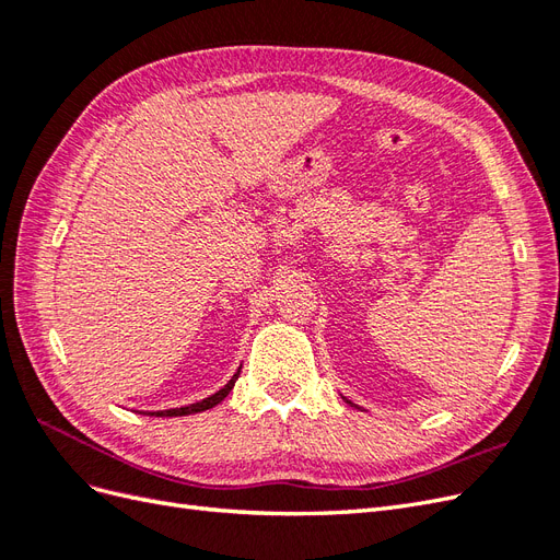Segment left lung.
Returning a JSON list of instances; mask_svg holds the SVG:
<instances>
[{
	"label": "left lung",
	"instance_id": "8db88e82",
	"mask_svg": "<svg viewBox=\"0 0 560 560\" xmlns=\"http://www.w3.org/2000/svg\"><path fill=\"white\" fill-rule=\"evenodd\" d=\"M348 404H352V401H348Z\"/></svg>",
	"mask_w": 560,
	"mask_h": 560
}]
</instances>
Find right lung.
I'll list each match as a JSON object with an SVG mask.
<instances>
[{
	"label": "right lung",
	"mask_w": 560,
	"mask_h": 560,
	"mask_svg": "<svg viewBox=\"0 0 560 560\" xmlns=\"http://www.w3.org/2000/svg\"><path fill=\"white\" fill-rule=\"evenodd\" d=\"M238 376H241V369H238V374H233V378L222 387V389H217L214 395H210V397H206L202 401H196V404H189V406H182V409H167V411H151L149 416H161V418H173V416H191V413H200V411H208V409H212V406H217L219 401H222L231 389H233V385H235V381H238Z\"/></svg>",
	"instance_id": "add662e5"
}]
</instances>
